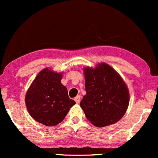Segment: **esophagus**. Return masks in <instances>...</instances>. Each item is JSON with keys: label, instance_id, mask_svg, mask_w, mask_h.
Segmentation results:
<instances>
[{"label": "esophagus", "instance_id": "esophagus-1", "mask_svg": "<svg viewBox=\"0 0 158 158\" xmlns=\"http://www.w3.org/2000/svg\"><path fill=\"white\" fill-rule=\"evenodd\" d=\"M75 101L76 103H77V104L80 103V102H81V96H80V95H77V96L75 98Z\"/></svg>", "mask_w": 158, "mask_h": 158}]
</instances>
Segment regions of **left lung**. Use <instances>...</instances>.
<instances>
[{
	"label": "left lung",
	"mask_w": 158,
	"mask_h": 158,
	"mask_svg": "<svg viewBox=\"0 0 158 158\" xmlns=\"http://www.w3.org/2000/svg\"><path fill=\"white\" fill-rule=\"evenodd\" d=\"M86 94L80 106L87 119L98 127L118 122L130 102V93L123 78L104 62L83 68Z\"/></svg>",
	"instance_id": "obj_1"
}]
</instances>
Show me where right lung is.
<instances>
[{"label":"right lung","mask_w":158,"mask_h":158,"mask_svg":"<svg viewBox=\"0 0 158 158\" xmlns=\"http://www.w3.org/2000/svg\"><path fill=\"white\" fill-rule=\"evenodd\" d=\"M63 73L49 67L41 70L25 97L27 110L35 121L48 127L61 122L75 102L68 96L61 81Z\"/></svg>","instance_id":"1"}]
</instances>
